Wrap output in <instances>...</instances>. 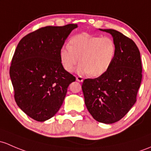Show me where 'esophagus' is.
Listing matches in <instances>:
<instances>
[{"label": "esophagus", "mask_w": 151, "mask_h": 151, "mask_svg": "<svg viewBox=\"0 0 151 151\" xmlns=\"http://www.w3.org/2000/svg\"><path fill=\"white\" fill-rule=\"evenodd\" d=\"M76 80H77V81H78V82H83L84 79H83V77H81V76H79V77H77V78H76Z\"/></svg>", "instance_id": "obj_1"}]
</instances>
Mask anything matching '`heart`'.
<instances>
[{"label": "heart", "mask_w": 151, "mask_h": 151, "mask_svg": "<svg viewBox=\"0 0 151 151\" xmlns=\"http://www.w3.org/2000/svg\"><path fill=\"white\" fill-rule=\"evenodd\" d=\"M116 45L111 37L80 33L72 36L68 46H63L59 58L63 68L68 72L74 70L78 61L77 72L99 77L111 66L116 54Z\"/></svg>", "instance_id": "b5f03b06"}]
</instances>
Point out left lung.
Returning a JSON list of instances; mask_svg holds the SVG:
<instances>
[{
	"instance_id": "1",
	"label": "left lung",
	"mask_w": 151,
	"mask_h": 151,
	"mask_svg": "<svg viewBox=\"0 0 151 151\" xmlns=\"http://www.w3.org/2000/svg\"><path fill=\"white\" fill-rule=\"evenodd\" d=\"M110 33L116 45V54L110 69L82 85L85 104L96 121L113 124L119 121L135 104L142 81V63L134 41L115 29Z\"/></svg>"
}]
</instances>
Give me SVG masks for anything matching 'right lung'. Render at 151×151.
Here are the masks:
<instances>
[{
	"label": "right lung",
	"instance_id": "obj_1",
	"mask_svg": "<svg viewBox=\"0 0 151 151\" xmlns=\"http://www.w3.org/2000/svg\"><path fill=\"white\" fill-rule=\"evenodd\" d=\"M77 24L47 26L24 36L10 66L17 106L37 122L53 117L62 105L69 85L76 78L63 68L59 51Z\"/></svg>",
	"mask_w": 151,
	"mask_h": 151
}]
</instances>
